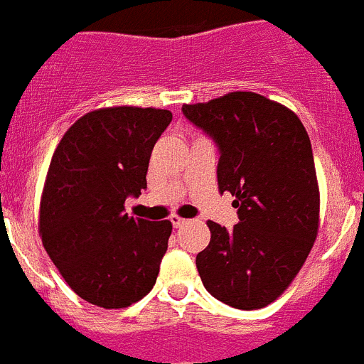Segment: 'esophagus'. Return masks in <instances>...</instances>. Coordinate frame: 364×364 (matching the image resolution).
Segmentation results:
<instances>
[{"label":"esophagus","mask_w":364,"mask_h":364,"mask_svg":"<svg viewBox=\"0 0 364 364\" xmlns=\"http://www.w3.org/2000/svg\"><path fill=\"white\" fill-rule=\"evenodd\" d=\"M170 221H172V225H174L176 228H179V227H183V225H185L186 219H183L181 215L174 214V215H170Z\"/></svg>","instance_id":"esophagus-1"}]
</instances>
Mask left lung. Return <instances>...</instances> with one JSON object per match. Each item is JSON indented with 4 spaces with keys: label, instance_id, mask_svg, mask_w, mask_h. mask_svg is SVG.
Returning a JSON list of instances; mask_svg holds the SVG:
<instances>
[{
    "label": "left lung",
    "instance_id": "8db88e82",
    "mask_svg": "<svg viewBox=\"0 0 364 364\" xmlns=\"http://www.w3.org/2000/svg\"><path fill=\"white\" fill-rule=\"evenodd\" d=\"M183 114L221 152L219 192L235 196L234 230L208 221L210 243L196 257L203 284L239 310L274 303L309 257L319 230L312 145L296 112L255 92H228Z\"/></svg>",
    "mask_w": 364,
    "mask_h": 364
}]
</instances>
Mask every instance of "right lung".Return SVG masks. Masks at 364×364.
Returning <instances> with one entry per match:
<instances>
[{"label":"right lung","instance_id":"add662e5","mask_svg":"<svg viewBox=\"0 0 364 364\" xmlns=\"http://www.w3.org/2000/svg\"><path fill=\"white\" fill-rule=\"evenodd\" d=\"M172 112L105 107L65 132L39 201V237L68 287L101 309H127L156 284L172 223L125 214L146 188L150 154Z\"/></svg>","mask_w":364,"mask_h":364}]
</instances>
